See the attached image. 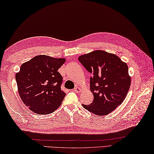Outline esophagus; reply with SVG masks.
I'll return each mask as SVG.
<instances>
[{"label":"esophagus","mask_w":154,"mask_h":154,"mask_svg":"<svg viewBox=\"0 0 154 154\" xmlns=\"http://www.w3.org/2000/svg\"><path fill=\"white\" fill-rule=\"evenodd\" d=\"M74 91L75 92H76V93H78V92L81 91V89L80 88H78V87H76V88H74Z\"/></svg>","instance_id":"34e87169"}]
</instances>
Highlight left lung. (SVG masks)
<instances>
[{"instance_id":"1","label":"left lung","mask_w":154,"mask_h":154,"mask_svg":"<svg viewBox=\"0 0 154 154\" xmlns=\"http://www.w3.org/2000/svg\"><path fill=\"white\" fill-rule=\"evenodd\" d=\"M78 60L91 74L90 90L94 95L93 102L82 106L97 115H108L122 103L131 86L127 64L101 50L82 54Z\"/></svg>"}]
</instances>
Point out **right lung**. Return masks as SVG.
<instances>
[{
	"instance_id": "add662e5",
	"label": "right lung",
	"mask_w": 154,
	"mask_h": 154,
	"mask_svg": "<svg viewBox=\"0 0 154 154\" xmlns=\"http://www.w3.org/2000/svg\"><path fill=\"white\" fill-rule=\"evenodd\" d=\"M65 60L41 54L22 64L16 74L20 97L33 112L49 114L62 103L66 94L60 88L63 77L57 70Z\"/></svg>"
}]
</instances>
